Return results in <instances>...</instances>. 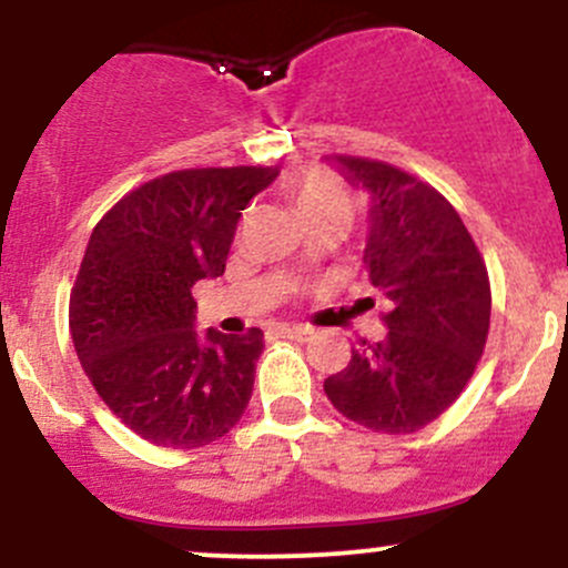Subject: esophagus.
Listing matches in <instances>:
<instances>
[{"label":"esophagus","mask_w":568,"mask_h":568,"mask_svg":"<svg viewBox=\"0 0 568 568\" xmlns=\"http://www.w3.org/2000/svg\"><path fill=\"white\" fill-rule=\"evenodd\" d=\"M280 335L296 337V341H307V337L313 335V326H283V329H280Z\"/></svg>","instance_id":"1"}]
</instances>
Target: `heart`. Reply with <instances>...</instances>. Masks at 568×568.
Segmentation results:
<instances>
[{
	"mask_svg": "<svg viewBox=\"0 0 568 568\" xmlns=\"http://www.w3.org/2000/svg\"><path fill=\"white\" fill-rule=\"evenodd\" d=\"M283 189L296 214L305 220V225L324 220H335L346 225L354 211H357L354 189L335 170L321 168V164H307V168L294 170L285 178Z\"/></svg>",
	"mask_w": 568,
	"mask_h": 568,
	"instance_id": "obj_1",
	"label": "heart"
}]
</instances>
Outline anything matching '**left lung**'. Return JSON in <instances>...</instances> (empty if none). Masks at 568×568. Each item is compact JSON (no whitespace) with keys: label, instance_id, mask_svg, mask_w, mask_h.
<instances>
[{"label":"left lung","instance_id":"1","mask_svg":"<svg viewBox=\"0 0 568 568\" xmlns=\"http://www.w3.org/2000/svg\"><path fill=\"white\" fill-rule=\"evenodd\" d=\"M335 162L371 192L365 272L387 300V332L359 337L343 371L324 382L337 412L371 432L415 434L473 379L489 335V272L454 205L395 164Z\"/></svg>","mask_w":568,"mask_h":568}]
</instances>
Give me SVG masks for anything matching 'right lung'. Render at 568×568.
I'll return each mask as SVG.
<instances>
[{"label": "right lung", "mask_w": 568, "mask_h": 568, "mask_svg": "<svg viewBox=\"0 0 568 568\" xmlns=\"http://www.w3.org/2000/svg\"><path fill=\"white\" fill-rule=\"evenodd\" d=\"M274 168L175 170L93 227L71 288L73 346L101 400L159 448L225 437L250 404L263 332L194 329L192 288L225 272L236 222Z\"/></svg>", "instance_id": "1"}]
</instances>
